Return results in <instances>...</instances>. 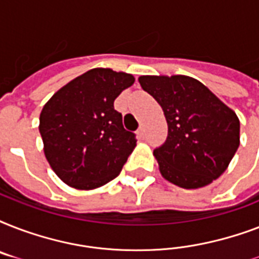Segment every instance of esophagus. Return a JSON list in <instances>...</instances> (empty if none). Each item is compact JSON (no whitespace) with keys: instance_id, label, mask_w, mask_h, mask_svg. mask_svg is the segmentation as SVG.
<instances>
[{"instance_id":"obj_1","label":"esophagus","mask_w":259,"mask_h":259,"mask_svg":"<svg viewBox=\"0 0 259 259\" xmlns=\"http://www.w3.org/2000/svg\"><path fill=\"white\" fill-rule=\"evenodd\" d=\"M137 134H138V137H140V138L144 137V134H145V127H144V125H141L140 127H138Z\"/></svg>"}]
</instances>
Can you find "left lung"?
Here are the masks:
<instances>
[{
  "instance_id": "1",
  "label": "left lung",
  "mask_w": 259,
  "mask_h": 259,
  "mask_svg": "<svg viewBox=\"0 0 259 259\" xmlns=\"http://www.w3.org/2000/svg\"><path fill=\"white\" fill-rule=\"evenodd\" d=\"M138 82L161 106L168 123L166 141L153 150L162 177L187 189L211 184L239 146L237 114L191 76L144 75Z\"/></svg>"
}]
</instances>
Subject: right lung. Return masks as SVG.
I'll use <instances>...</instances> for the list:
<instances>
[{"label": "right lung", "instance_id": "add662e5", "mask_svg": "<svg viewBox=\"0 0 259 259\" xmlns=\"http://www.w3.org/2000/svg\"><path fill=\"white\" fill-rule=\"evenodd\" d=\"M134 76L111 68H93L56 91L40 114L44 154L63 183L95 189L119 175L136 148L114 101Z\"/></svg>", "mask_w": 259, "mask_h": 259}]
</instances>
